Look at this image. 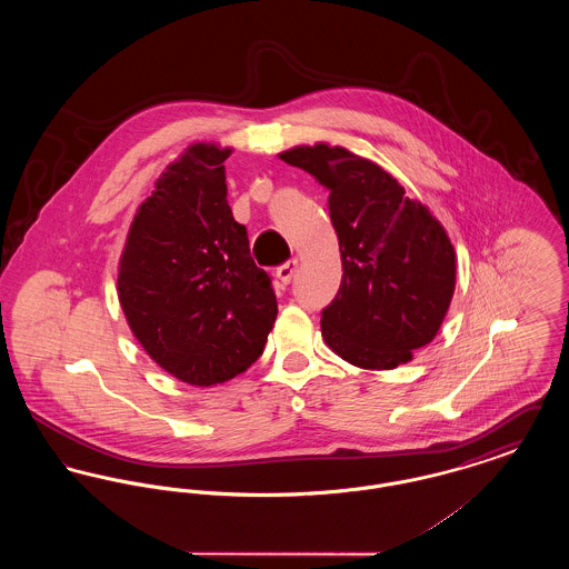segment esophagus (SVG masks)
<instances>
[{"label": "esophagus", "instance_id": "34e87169", "mask_svg": "<svg viewBox=\"0 0 569 569\" xmlns=\"http://www.w3.org/2000/svg\"><path fill=\"white\" fill-rule=\"evenodd\" d=\"M298 269V260H288L286 264H281L279 269H277V279L283 283V286H288L290 281H292V277H295V272Z\"/></svg>", "mask_w": 569, "mask_h": 569}]
</instances>
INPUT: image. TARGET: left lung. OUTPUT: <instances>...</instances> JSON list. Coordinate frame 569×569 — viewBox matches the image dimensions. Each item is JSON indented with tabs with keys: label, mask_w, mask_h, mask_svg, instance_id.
Listing matches in <instances>:
<instances>
[{
	"label": "left lung",
	"mask_w": 569,
	"mask_h": 569,
	"mask_svg": "<svg viewBox=\"0 0 569 569\" xmlns=\"http://www.w3.org/2000/svg\"><path fill=\"white\" fill-rule=\"evenodd\" d=\"M281 160L328 188L343 277L322 309L326 346L362 369H395L431 343L455 295V247L427 207L378 163L343 147H297Z\"/></svg>",
	"instance_id": "8db88e82"
}]
</instances>
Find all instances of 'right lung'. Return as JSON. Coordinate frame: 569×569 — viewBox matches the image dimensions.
<instances>
[{
  "mask_svg": "<svg viewBox=\"0 0 569 569\" xmlns=\"http://www.w3.org/2000/svg\"><path fill=\"white\" fill-rule=\"evenodd\" d=\"M230 149L193 144L140 204L117 277L136 339L193 386L237 378L264 352L277 297L226 200Z\"/></svg>",
  "mask_w": 569,
  "mask_h": 569,
  "instance_id": "add662e5",
  "label": "right lung"
}]
</instances>
